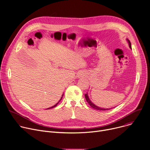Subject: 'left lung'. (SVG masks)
Returning a JSON list of instances; mask_svg holds the SVG:
<instances>
[{"mask_svg": "<svg viewBox=\"0 0 150 150\" xmlns=\"http://www.w3.org/2000/svg\"><path fill=\"white\" fill-rule=\"evenodd\" d=\"M129 47H130V48H131V44H130V41H129ZM85 98H86V99L87 102L88 103V104H89L93 108H94V109H96V110H99V111H100V110H101V111H104V110H110V109H103V108H99V107L96 106L95 105H94V104L90 101V100L89 99V98H88V94H87V93H86V94H85Z\"/></svg>", "mask_w": 150, "mask_h": 150, "instance_id": "left-lung-1", "label": "left lung"}]
</instances>
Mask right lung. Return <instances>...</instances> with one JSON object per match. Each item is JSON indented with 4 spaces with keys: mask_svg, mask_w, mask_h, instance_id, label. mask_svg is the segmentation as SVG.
<instances>
[{
    "mask_svg": "<svg viewBox=\"0 0 150 150\" xmlns=\"http://www.w3.org/2000/svg\"><path fill=\"white\" fill-rule=\"evenodd\" d=\"M62 98H61V99H60V100H61V99H62ZM60 101H59V102H60ZM59 102H58V103H57V104H56V105H54V106H52V107H51V108H48V109H50V108H54V107H55V106H57V104H58V103H59Z\"/></svg>",
    "mask_w": 150,
    "mask_h": 150,
    "instance_id": "1",
    "label": "right lung"
}]
</instances>
